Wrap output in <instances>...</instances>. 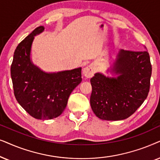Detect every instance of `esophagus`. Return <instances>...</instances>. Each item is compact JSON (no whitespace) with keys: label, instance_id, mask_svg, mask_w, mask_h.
<instances>
[{"label":"esophagus","instance_id":"1","mask_svg":"<svg viewBox=\"0 0 160 160\" xmlns=\"http://www.w3.org/2000/svg\"><path fill=\"white\" fill-rule=\"evenodd\" d=\"M95 69L94 67H93L92 64L87 66V67L83 68V69H82V74H83V75L86 77V78H92Z\"/></svg>","mask_w":160,"mask_h":160}]
</instances>
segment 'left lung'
Returning <instances> with one entry per match:
<instances>
[{
	"mask_svg": "<svg viewBox=\"0 0 160 160\" xmlns=\"http://www.w3.org/2000/svg\"><path fill=\"white\" fill-rule=\"evenodd\" d=\"M152 70L148 51L119 50L108 69L112 77L97 72L91 79L90 103L94 114L107 121L132 115L148 96Z\"/></svg>",
	"mask_w": 160,
	"mask_h": 160,
	"instance_id": "1",
	"label": "left lung"
}]
</instances>
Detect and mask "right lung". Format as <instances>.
<instances>
[{"label":"right lung","instance_id":"1","mask_svg":"<svg viewBox=\"0 0 160 160\" xmlns=\"http://www.w3.org/2000/svg\"><path fill=\"white\" fill-rule=\"evenodd\" d=\"M39 26L25 38L14 53L11 77L17 101L32 117L48 120L60 116L72 91L82 81L81 67L46 72L31 58L34 37L44 31Z\"/></svg>","mask_w":160,"mask_h":160}]
</instances>
